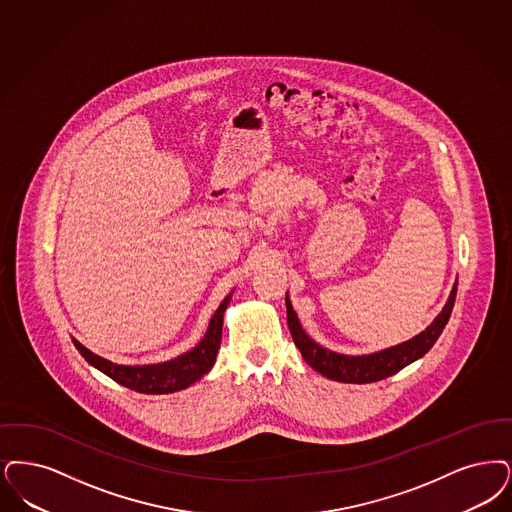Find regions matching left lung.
<instances>
[{"instance_id":"obj_1","label":"left lung","mask_w":512,"mask_h":512,"mask_svg":"<svg viewBox=\"0 0 512 512\" xmlns=\"http://www.w3.org/2000/svg\"><path fill=\"white\" fill-rule=\"evenodd\" d=\"M455 295H457V282L451 287L450 297L444 308L440 310V314L421 333H417L415 337H411L404 343L381 348L369 354H341L316 343L301 326L299 316L289 301V295H286L287 326L295 345L301 350L310 368L316 369L331 381H339V383H354V385L375 383L398 373L400 369L406 368L411 362L423 358L429 352L450 320Z\"/></svg>"}]
</instances>
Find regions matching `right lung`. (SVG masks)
I'll return each instance as SVG.
<instances>
[{"instance_id": "1", "label": "right lung", "mask_w": 512, "mask_h": 512, "mask_svg": "<svg viewBox=\"0 0 512 512\" xmlns=\"http://www.w3.org/2000/svg\"><path fill=\"white\" fill-rule=\"evenodd\" d=\"M232 293L234 291L226 295L223 303L211 316L202 341L173 360H165L158 364H137V366L116 364L83 347L78 339H72V341H74V347L80 350V354L93 368L103 371L104 375H108L123 387L143 392V394H171L194 385L209 369L213 368L217 352L221 347L223 318H225L226 308L230 305Z\"/></svg>"}]
</instances>
